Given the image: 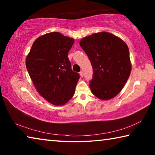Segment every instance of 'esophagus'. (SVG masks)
<instances>
[{"label": "esophagus", "mask_w": 155, "mask_h": 155, "mask_svg": "<svg viewBox=\"0 0 155 155\" xmlns=\"http://www.w3.org/2000/svg\"><path fill=\"white\" fill-rule=\"evenodd\" d=\"M79 74H80V75H81V77H83V76H84V73H83V71L82 70V71H81L80 72H79Z\"/></svg>", "instance_id": "obj_1"}]
</instances>
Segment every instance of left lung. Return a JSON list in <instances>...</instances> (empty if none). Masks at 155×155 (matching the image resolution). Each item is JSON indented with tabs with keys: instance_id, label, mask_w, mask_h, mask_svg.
Instances as JSON below:
<instances>
[{
	"instance_id": "1",
	"label": "left lung",
	"mask_w": 155,
	"mask_h": 155,
	"mask_svg": "<svg viewBox=\"0 0 155 155\" xmlns=\"http://www.w3.org/2000/svg\"><path fill=\"white\" fill-rule=\"evenodd\" d=\"M80 46L92 65L91 92L101 100L117 95L131 71L129 50L126 43L111 33L101 32L83 38Z\"/></svg>"
}]
</instances>
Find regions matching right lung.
Listing matches in <instances>:
<instances>
[{"instance_id": "1", "label": "right lung", "mask_w": 155, "mask_h": 155, "mask_svg": "<svg viewBox=\"0 0 155 155\" xmlns=\"http://www.w3.org/2000/svg\"><path fill=\"white\" fill-rule=\"evenodd\" d=\"M74 41L58 32L46 33L34 41L26 59L37 91L54 105H64L72 98L80 78L68 57Z\"/></svg>"}]
</instances>
